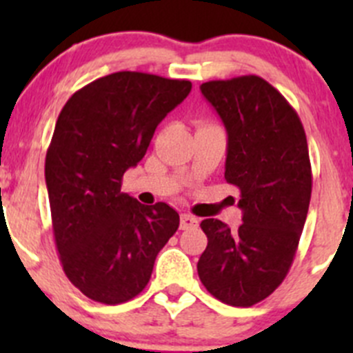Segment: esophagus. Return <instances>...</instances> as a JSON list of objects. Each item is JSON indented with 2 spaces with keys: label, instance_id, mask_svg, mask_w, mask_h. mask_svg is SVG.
Returning <instances> with one entry per match:
<instances>
[{
  "label": "esophagus",
  "instance_id": "34e87169",
  "mask_svg": "<svg viewBox=\"0 0 353 353\" xmlns=\"http://www.w3.org/2000/svg\"><path fill=\"white\" fill-rule=\"evenodd\" d=\"M196 225H198V220L194 219L193 215H188V213L181 215V229L183 230L193 229V227H196Z\"/></svg>",
  "mask_w": 353,
  "mask_h": 353
}]
</instances>
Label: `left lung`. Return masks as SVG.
<instances>
[{
	"mask_svg": "<svg viewBox=\"0 0 353 353\" xmlns=\"http://www.w3.org/2000/svg\"><path fill=\"white\" fill-rule=\"evenodd\" d=\"M201 94L225 124V181L239 188L243 223L230 230L203 220L208 244L198 275L219 301L251 307L279 288L297 252L312 191L305 131L287 99L256 74L206 81Z\"/></svg>",
	"mask_w": 353,
	"mask_h": 353,
	"instance_id": "8db88e82",
	"label": "left lung"
}]
</instances>
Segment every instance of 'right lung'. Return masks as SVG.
<instances>
[{"instance_id":"right-lung-1","label":"right lung","mask_w":353,"mask_h":353,"mask_svg":"<svg viewBox=\"0 0 353 353\" xmlns=\"http://www.w3.org/2000/svg\"><path fill=\"white\" fill-rule=\"evenodd\" d=\"M190 92V80L117 71L74 92L59 112L46 154L52 232L63 272L92 301L137 297L179 227L176 210L141 205L121 184Z\"/></svg>"}]
</instances>
